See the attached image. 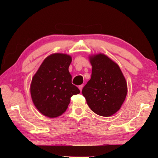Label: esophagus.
I'll list each match as a JSON object with an SVG mask.
<instances>
[{
    "label": "esophagus",
    "mask_w": 158,
    "mask_h": 158,
    "mask_svg": "<svg viewBox=\"0 0 158 158\" xmlns=\"http://www.w3.org/2000/svg\"><path fill=\"white\" fill-rule=\"evenodd\" d=\"M83 87H84V84H82V85H79V90H82V89H83Z\"/></svg>",
    "instance_id": "34e87169"
}]
</instances>
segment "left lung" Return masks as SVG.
I'll return each instance as SVG.
<instances>
[{
  "label": "left lung",
  "instance_id": "left-lung-1",
  "mask_svg": "<svg viewBox=\"0 0 158 158\" xmlns=\"http://www.w3.org/2000/svg\"><path fill=\"white\" fill-rule=\"evenodd\" d=\"M91 78L82 90L88 105L96 114L108 117L121 108L127 95L125 79L119 66L106 56L90 57Z\"/></svg>",
  "mask_w": 158,
  "mask_h": 158
}]
</instances>
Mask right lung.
I'll return each instance as SVG.
<instances>
[{
  "label": "right lung",
  "instance_id": "add662e5",
  "mask_svg": "<svg viewBox=\"0 0 158 158\" xmlns=\"http://www.w3.org/2000/svg\"><path fill=\"white\" fill-rule=\"evenodd\" d=\"M72 58L63 53H53L44 59L31 84L35 106L44 116L55 118L68 109L70 98L79 89L72 84L68 68Z\"/></svg>",
  "mask_w": 158,
  "mask_h": 158
}]
</instances>
